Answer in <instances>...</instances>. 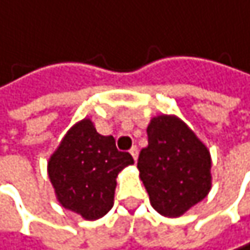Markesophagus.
I'll return each mask as SVG.
<instances>
[{
  "label": "esophagus",
  "mask_w": 250,
  "mask_h": 250,
  "mask_svg": "<svg viewBox=\"0 0 250 250\" xmlns=\"http://www.w3.org/2000/svg\"><path fill=\"white\" fill-rule=\"evenodd\" d=\"M130 154H132L133 160L138 161V157H139V149H138V146H133V148L130 149Z\"/></svg>",
  "instance_id": "obj_1"
}]
</instances>
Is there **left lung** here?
Masks as SVG:
<instances>
[{
    "label": "left lung",
    "mask_w": 250,
    "mask_h": 250,
    "mask_svg": "<svg viewBox=\"0 0 250 250\" xmlns=\"http://www.w3.org/2000/svg\"><path fill=\"white\" fill-rule=\"evenodd\" d=\"M148 146L139 154V177L152 208L177 218L207 198L212 186L211 154L177 115L161 114L148 124Z\"/></svg>",
    "instance_id": "left-lung-1"
}]
</instances>
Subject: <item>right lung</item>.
<instances>
[{
	"mask_svg": "<svg viewBox=\"0 0 250 250\" xmlns=\"http://www.w3.org/2000/svg\"><path fill=\"white\" fill-rule=\"evenodd\" d=\"M135 161L120 152L112 136L96 132L83 118L61 139L48 160V177L60 205L87 221L104 217L114 205L118 173Z\"/></svg>",
	"mask_w": 250,
	"mask_h": 250,
	"instance_id": "obj_1",
	"label": "right lung"
}]
</instances>
